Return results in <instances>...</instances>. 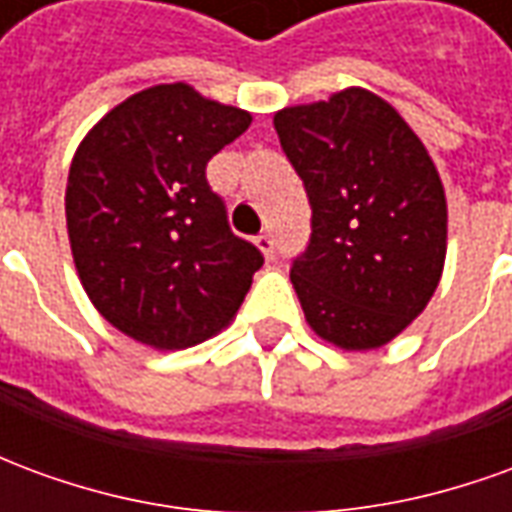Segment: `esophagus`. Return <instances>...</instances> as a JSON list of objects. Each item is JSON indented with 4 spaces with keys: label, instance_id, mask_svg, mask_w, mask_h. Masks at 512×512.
Segmentation results:
<instances>
[{
    "label": "esophagus",
    "instance_id": "esophagus-1",
    "mask_svg": "<svg viewBox=\"0 0 512 512\" xmlns=\"http://www.w3.org/2000/svg\"><path fill=\"white\" fill-rule=\"evenodd\" d=\"M255 244H257V249H260V252H263V255L268 257V260L274 257V235H271V233H260L255 238Z\"/></svg>",
    "mask_w": 512,
    "mask_h": 512
}]
</instances>
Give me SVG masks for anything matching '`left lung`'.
<instances>
[{"label": "left lung", "instance_id": "obj_1", "mask_svg": "<svg viewBox=\"0 0 512 512\" xmlns=\"http://www.w3.org/2000/svg\"><path fill=\"white\" fill-rule=\"evenodd\" d=\"M274 128L304 180L312 235L290 282L312 332L373 351L439 288L447 200L433 158L395 106L362 87L279 109Z\"/></svg>", "mask_w": 512, "mask_h": 512}]
</instances>
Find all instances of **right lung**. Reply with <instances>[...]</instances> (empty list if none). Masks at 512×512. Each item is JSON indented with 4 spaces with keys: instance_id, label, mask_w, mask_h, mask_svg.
Here are the masks:
<instances>
[{
    "instance_id": "add662e5",
    "label": "right lung",
    "mask_w": 512,
    "mask_h": 512,
    "mask_svg": "<svg viewBox=\"0 0 512 512\" xmlns=\"http://www.w3.org/2000/svg\"><path fill=\"white\" fill-rule=\"evenodd\" d=\"M249 123L189 84H156L76 150L65 189L73 263L95 310L136 343L180 351L219 334L263 266L205 178Z\"/></svg>"
}]
</instances>
